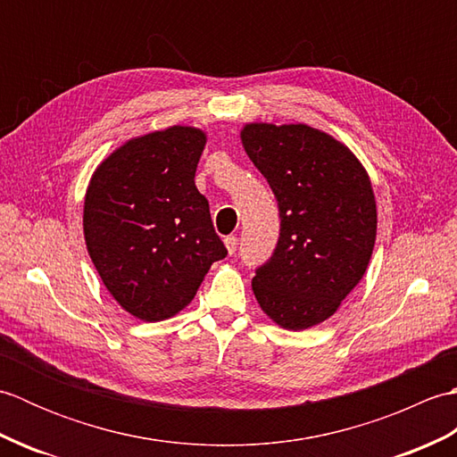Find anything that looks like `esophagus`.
Segmentation results:
<instances>
[{"instance_id": "esophagus-1", "label": "esophagus", "mask_w": 457, "mask_h": 457, "mask_svg": "<svg viewBox=\"0 0 457 457\" xmlns=\"http://www.w3.org/2000/svg\"><path fill=\"white\" fill-rule=\"evenodd\" d=\"M223 244H226L229 255L236 253V249H237V237L236 236H228L226 239H223Z\"/></svg>"}]
</instances>
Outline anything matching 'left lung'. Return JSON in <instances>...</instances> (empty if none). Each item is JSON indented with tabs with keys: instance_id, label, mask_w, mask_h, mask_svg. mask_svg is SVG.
<instances>
[{
	"instance_id": "left-lung-1",
	"label": "left lung",
	"mask_w": 457,
	"mask_h": 457,
	"mask_svg": "<svg viewBox=\"0 0 457 457\" xmlns=\"http://www.w3.org/2000/svg\"><path fill=\"white\" fill-rule=\"evenodd\" d=\"M241 143L280 218L273 255L251 283L255 298L278 326L312 328L365 275L377 237L371 180L344 143L304 123H247Z\"/></svg>"
}]
</instances>
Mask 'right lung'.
<instances>
[{"label":"right lung","instance_id":"right-lung-1","mask_svg":"<svg viewBox=\"0 0 457 457\" xmlns=\"http://www.w3.org/2000/svg\"><path fill=\"white\" fill-rule=\"evenodd\" d=\"M206 133L187 125L129 139L94 170L84 239L120 306L159 322L190 304L213 261L228 255L194 184Z\"/></svg>","mask_w":457,"mask_h":457}]
</instances>
